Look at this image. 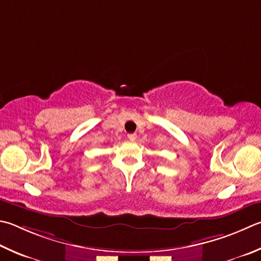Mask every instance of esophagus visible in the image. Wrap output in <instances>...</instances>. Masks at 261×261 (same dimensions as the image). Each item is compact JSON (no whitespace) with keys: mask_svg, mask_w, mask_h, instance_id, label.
I'll use <instances>...</instances> for the list:
<instances>
[{"mask_svg":"<svg viewBox=\"0 0 261 261\" xmlns=\"http://www.w3.org/2000/svg\"><path fill=\"white\" fill-rule=\"evenodd\" d=\"M127 138L134 141V140L137 139V135L136 134H130V135H127Z\"/></svg>","mask_w":261,"mask_h":261,"instance_id":"34e87169","label":"esophagus"}]
</instances>
